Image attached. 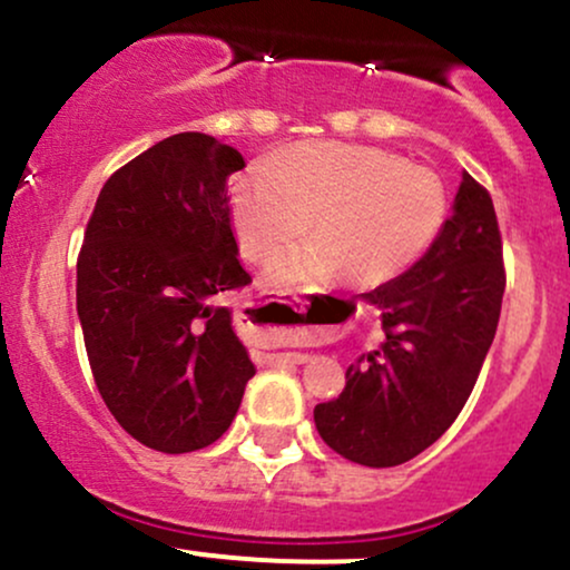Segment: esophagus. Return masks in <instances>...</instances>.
<instances>
[{
    "label": "esophagus",
    "mask_w": 570,
    "mask_h": 570,
    "mask_svg": "<svg viewBox=\"0 0 570 570\" xmlns=\"http://www.w3.org/2000/svg\"><path fill=\"white\" fill-rule=\"evenodd\" d=\"M284 311H289L294 318H305L307 316V303L305 299H299V297H292L289 303H284ZM271 358L273 364H305L307 358V353H271Z\"/></svg>",
    "instance_id": "esophagus-1"
}]
</instances>
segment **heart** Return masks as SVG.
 Wrapping results in <instances>:
<instances>
[{
    "instance_id": "1",
    "label": "heart",
    "mask_w": 570,
    "mask_h": 570,
    "mask_svg": "<svg viewBox=\"0 0 570 570\" xmlns=\"http://www.w3.org/2000/svg\"><path fill=\"white\" fill-rule=\"evenodd\" d=\"M450 217V187L426 166L353 144H303L240 176L233 222L240 252L267 263L299 235L311 244L271 267L276 286H381L436 244Z\"/></svg>"
}]
</instances>
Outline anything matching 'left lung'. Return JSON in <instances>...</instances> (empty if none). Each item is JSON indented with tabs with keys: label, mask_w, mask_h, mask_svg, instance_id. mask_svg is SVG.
Returning a JSON list of instances; mask_svg holds the SVG:
<instances>
[{
	"label": "left lung",
	"mask_w": 570,
	"mask_h": 570,
	"mask_svg": "<svg viewBox=\"0 0 570 570\" xmlns=\"http://www.w3.org/2000/svg\"><path fill=\"white\" fill-rule=\"evenodd\" d=\"M503 248L488 189L463 171L453 214L407 273L364 294L385 340L345 372L343 394L313 421L335 453L399 466L453 426L472 394L501 316Z\"/></svg>",
	"instance_id": "8db88e82"
}]
</instances>
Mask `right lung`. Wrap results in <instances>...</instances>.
I'll list each match as a JSON object with an SVG mask.
<instances>
[{
    "mask_svg": "<svg viewBox=\"0 0 570 570\" xmlns=\"http://www.w3.org/2000/svg\"><path fill=\"white\" fill-rule=\"evenodd\" d=\"M244 166L214 136H168L109 176L85 230L77 316L98 394L160 453L217 442L257 372L214 303L252 281L225 189Z\"/></svg>",
    "mask_w": 570,
    "mask_h": 570,
    "instance_id": "add662e5",
    "label": "right lung"
}]
</instances>
